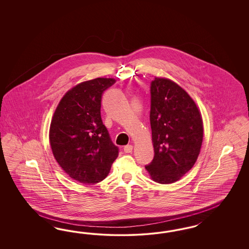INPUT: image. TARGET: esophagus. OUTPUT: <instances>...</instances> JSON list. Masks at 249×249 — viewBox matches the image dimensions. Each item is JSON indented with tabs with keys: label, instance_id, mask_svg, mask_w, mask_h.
Returning a JSON list of instances; mask_svg holds the SVG:
<instances>
[{
	"label": "esophagus",
	"instance_id": "34e87169",
	"mask_svg": "<svg viewBox=\"0 0 249 249\" xmlns=\"http://www.w3.org/2000/svg\"><path fill=\"white\" fill-rule=\"evenodd\" d=\"M132 149H133V146H132V145H126V146H124V148H123V150H124V151H125L126 153L131 152Z\"/></svg>",
	"mask_w": 249,
	"mask_h": 249
}]
</instances>
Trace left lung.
Listing matches in <instances>:
<instances>
[{"instance_id":"left-lung-1","label":"left lung","mask_w":249,"mask_h":249,"mask_svg":"<svg viewBox=\"0 0 249 249\" xmlns=\"http://www.w3.org/2000/svg\"><path fill=\"white\" fill-rule=\"evenodd\" d=\"M150 121L154 157L145 168L153 181H178L200 153L204 128L199 109L180 86L156 77L151 83Z\"/></svg>"}]
</instances>
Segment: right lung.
<instances>
[{
	"label": "right lung",
	"mask_w": 249,
	"mask_h": 249,
	"mask_svg": "<svg viewBox=\"0 0 249 249\" xmlns=\"http://www.w3.org/2000/svg\"><path fill=\"white\" fill-rule=\"evenodd\" d=\"M115 81L99 77L78 84L61 99L51 121L54 158L71 178L85 184L104 180L119 156L100 115L102 94Z\"/></svg>",
	"instance_id": "add662e5"
}]
</instances>
